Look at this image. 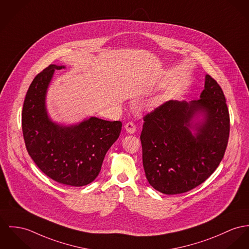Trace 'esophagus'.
Returning <instances> with one entry per match:
<instances>
[{"label": "esophagus", "instance_id": "1", "mask_svg": "<svg viewBox=\"0 0 249 249\" xmlns=\"http://www.w3.org/2000/svg\"><path fill=\"white\" fill-rule=\"evenodd\" d=\"M125 130L127 131V133L129 134H134L135 131H136V126L134 124V122L130 121V122H127L125 124Z\"/></svg>", "mask_w": 249, "mask_h": 249}]
</instances>
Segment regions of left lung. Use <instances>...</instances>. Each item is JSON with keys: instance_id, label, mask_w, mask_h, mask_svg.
I'll return each mask as SVG.
<instances>
[{"instance_id": "8db88e82", "label": "left lung", "mask_w": 249, "mask_h": 249, "mask_svg": "<svg viewBox=\"0 0 249 249\" xmlns=\"http://www.w3.org/2000/svg\"><path fill=\"white\" fill-rule=\"evenodd\" d=\"M201 98L190 103L169 100L143 116L140 135L143 167L150 185L164 194L190 192L221 163L230 137V113L217 81L206 76ZM205 115L193 137V115Z\"/></svg>"}]
</instances>
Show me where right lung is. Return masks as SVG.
Listing matches in <instances>:
<instances>
[{"label":"right lung","mask_w":249,"mask_h":249,"mask_svg":"<svg viewBox=\"0 0 249 249\" xmlns=\"http://www.w3.org/2000/svg\"><path fill=\"white\" fill-rule=\"evenodd\" d=\"M61 68L49 65L30 84L21 112L22 134L27 152L41 172L57 183L82 187L97 177L122 123L97 117L71 127L53 123L47 116L44 98L54 71Z\"/></svg>","instance_id":"obj_1"}]
</instances>
